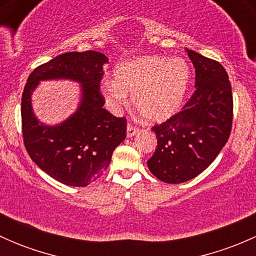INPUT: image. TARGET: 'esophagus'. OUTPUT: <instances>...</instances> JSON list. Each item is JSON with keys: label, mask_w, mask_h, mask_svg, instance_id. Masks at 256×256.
<instances>
[{"label": "esophagus", "mask_w": 256, "mask_h": 256, "mask_svg": "<svg viewBox=\"0 0 256 256\" xmlns=\"http://www.w3.org/2000/svg\"><path fill=\"white\" fill-rule=\"evenodd\" d=\"M138 128H134V126L131 125H128V130H126V135H128V138H134L135 135H138Z\"/></svg>", "instance_id": "1"}]
</instances>
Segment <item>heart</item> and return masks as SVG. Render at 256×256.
<instances>
[{
  "mask_svg": "<svg viewBox=\"0 0 256 256\" xmlns=\"http://www.w3.org/2000/svg\"><path fill=\"white\" fill-rule=\"evenodd\" d=\"M115 80H105L100 92L110 112L118 114L134 96L136 112L147 124H162L180 112L190 70L183 58L144 56L118 64Z\"/></svg>",
  "mask_w": 256,
  "mask_h": 256,
  "instance_id": "1",
  "label": "heart"
}]
</instances>
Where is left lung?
<instances>
[{"mask_svg":"<svg viewBox=\"0 0 256 256\" xmlns=\"http://www.w3.org/2000/svg\"><path fill=\"white\" fill-rule=\"evenodd\" d=\"M196 69V92L182 112L152 128L157 148L147 161L154 177L183 183L202 174L228 141L233 95L226 69L218 62L186 49Z\"/></svg>","mask_w":256,"mask_h":256,"instance_id":"8db88e82","label":"left lung"}]
</instances>
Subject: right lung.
Instances as JSON below:
<instances>
[{
  "label": "right lung",
  "mask_w": 256,
  "mask_h": 256,
  "mask_svg": "<svg viewBox=\"0 0 256 256\" xmlns=\"http://www.w3.org/2000/svg\"><path fill=\"white\" fill-rule=\"evenodd\" d=\"M109 59L95 50L69 52L38 66L22 95L23 141L30 158L58 182L85 187L104 174L112 152L126 138V120L104 108L100 94L102 66ZM70 80L80 84L76 112L56 126L42 123L32 112V94L40 81Z\"/></svg>",
  "instance_id": "right-lung-1"
}]
</instances>
